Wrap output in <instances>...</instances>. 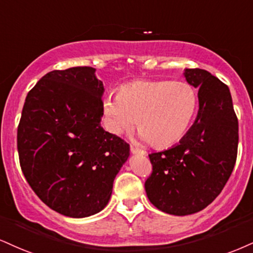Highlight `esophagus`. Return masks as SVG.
Instances as JSON below:
<instances>
[{
  "label": "esophagus",
  "mask_w": 253,
  "mask_h": 253,
  "mask_svg": "<svg viewBox=\"0 0 253 253\" xmlns=\"http://www.w3.org/2000/svg\"><path fill=\"white\" fill-rule=\"evenodd\" d=\"M130 152H132L133 154H140V156H144L145 154V151H142L141 148L135 147V146H130Z\"/></svg>",
  "instance_id": "obj_1"
}]
</instances>
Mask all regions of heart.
Here are the masks:
<instances>
[{
    "label": "heart",
    "mask_w": 253,
    "mask_h": 253,
    "mask_svg": "<svg viewBox=\"0 0 253 253\" xmlns=\"http://www.w3.org/2000/svg\"><path fill=\"white\" fill-rule=\"evenodd\" d=\"M197 105L196 90L186 82L139 80L121 86L117 97H107L103 112L113 133L130 129L136 119L141 138L166 148L186 134Z\"/></svg>",
    "instance_id": "1"
}]
</instances>
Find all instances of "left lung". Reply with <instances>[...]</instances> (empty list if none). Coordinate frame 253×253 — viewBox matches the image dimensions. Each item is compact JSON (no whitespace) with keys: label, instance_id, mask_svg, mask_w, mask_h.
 Returning <instances> with one entry per match:
<instances>
[{"label":"left lung","instance_id":"8db88e82","mask_svg":"<svg viewBox=\"0 0 253 253\" xmlns=\"http://www.w3.org/2000/svg\"><path fill=\"white\" fill-rule=\"evenodd\" d=\"M185 78L199 89L197 119L178 145L148 154L152 173L145 181L150 202L174 215L196 213L213 202L238 151V119L229 87L205 69H186Z\"/></svg>","mask_w":253,"mask_h":253}]
</instances>
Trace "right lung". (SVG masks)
<instances>
[{
    "instance_id": "1",
    "label": "right lung",
    "mask_w": 253,
    "mask_h": 253,
    "mask_svg": "<svg viewBox=\"0 0 253 253\" xmlns=\"http://www.w3.org/2000/svg\"><path fill=\"white\" fill-rule=\"evenodd\" d=\"M92 67L53 71L29 90L17 127L20 166L51 210L72 218L107 205L129 144L106 132L103 84Z\"/></svg>"
}]
</instances>
